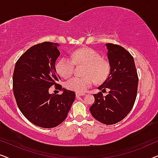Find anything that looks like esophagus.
I'll list each match as a JSON object with an SVG mask.
<instances>
[{
    "label": "esophagus",
    "mask_w": 158,
    "mask_h": 158,
    "mask_svg": "<svg viewBox=\"0 0 158 158\" xmlns=\"http://www.w3.org/2000/svg\"><path fill=\"white\" fill-rule=\"evenodd\" d=\"M84 94H80V93H76V94H75V96H76V97L77 98V97H80V96H84Z\"/></svg>",
    "instance_id": "34e87169"
}]
</instances>
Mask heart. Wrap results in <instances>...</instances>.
Returning <instances> with one entry per match:
<instances>
[{
    "instance_id": "1",
    "label": "heart",
    "mask_w": 158,
    "mask_h": 158,
    "mask_svg": "<svg viewBox=\"0 0 158 158\" xmlns=\"http://www.w3.org/2000/svg\"><path fill=\"white\" fill-rule=\"evenodd\" d=\"M75 64H83L84 77H73L68 80L64 86L68 90L84 93L92 85L94 80L96 83L104 81L109 76L110 66L102 59L101 55L94 49L83 48L71 53L69 57L61 58L56 64V70L62 77H68L72 75Z\"/></svg>"
}]
</instances>
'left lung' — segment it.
Listing matches in <instances>:
<instances>
[{"label": "left lung", "instance_id": "1", "mask_svg": "<svg viewBox=\"0 0 158 158\" xmlns=\"http://www.w3.org/2000/svg\"><path fill=\"white\" fill-rule=\"evenodd\" d=\"M110 73L94 94L95 102L90 107L92 116L104 124H114L127 116L132 109L137 93L138 76L135 60L124 47L106 44ZM106 89L110 91L103 96Z\"/></svg>", "mask_w": 158, "mask_h": 158}]
</instances>
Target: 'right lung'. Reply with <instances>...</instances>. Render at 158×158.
I'll return each mask as SVG.
<instances>
[{
  "instance_id": "add662e5",
  "label": "right lung",
  "mask_w": 158,
  "mask_h": 158,
  "mask_svg": "<svg viewBox=\"0 0 158 158\" xmlns=\"http://www.w3.org/2000/svg\"><path fill=\"white\" fill-rule=\"evenodd\" d=\"M57 43L44 42L34 45L19 57L13 75L16 103L29 122L42 128H53L65 119L75 94L57 84L60 77L55 62L60 52ZM55 85L60 95L48 93Z\"/></svg>"
}]
</instances>
